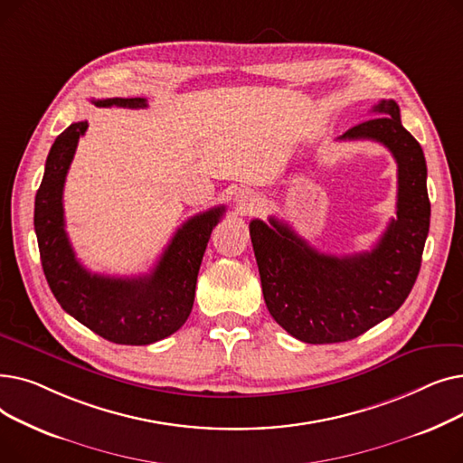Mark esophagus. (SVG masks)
Returning a JSON list of instances; mask_svg holds the SVG:
<instances>
[{"instance_id":"esophagus-1","label":"esophagus","mask_w":463,"mask_h":463,"mask_svg":"<svg viewBox=\"0 0 463 463\" xmlns=\"http://www.w3.org/2000/svg\"><path fill=\"white\" fill-rule=\"evenodd\" d=\"M234 204L238 206L240 212L250 213L259 206V194L251 189H238L234 193Z\"/></svg>"}]
</instances>
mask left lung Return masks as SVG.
Segmentation results:
<instances>
[{"label":"left lung","mask_w":463,"mask_h":463,"mask_svg":"<svg viewBox=\"0 0 463 463\" xmlns=\"http://www.w3.org/2000/svg\"><path fill=\"white\" fill-rule=\"evenodd\" d=\"M368 121L337 140H375L398 163L396 219L372 251L325 255L288 225L270 217L250 223L266 307L304 344H339L391 317L417 281L430 231L426 159L400 119V107L383 99Z\"/></svg>","instance_id":"obj_1"}]
</instances>
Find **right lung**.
Segmentation results:
<instances>
[{
  "label": "right lung",
  "mask_w": 463,
  "mask_h": 463,
  "mask_svg": "<svg viewBox=\"0 0 463 463\" xmlns=\"http://www.w3.org/2000/svg\"><path fill=\"white\" fill-rule=\"evenodd\" d=\"M97 107H148L142 97L93 99ZM88 121L71 124L48 152L35 194L33 225L43 272L60 306L112 344L150 345L175 334L187 321L210 234L225 206L193 215L176 231L156 269L137 278L91 274L80 264L65 232L63 185Z\"/></svg>",
  "instance_id": "add662e5"
}]
</instances>
